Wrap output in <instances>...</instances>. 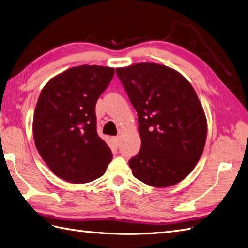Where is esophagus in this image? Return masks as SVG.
Returning <instances> with one entry per match:
<instances>
[{
  "label": "esophagus",
  "mask_w": 248,
  "mask_h": 248,
  "mask_svg": "<svg viewBox=\"0 0 248 248\" xmlns=\"http://www.w3.org/2000/svg\"><path fill=\"white\" fill-rule=\"evenodd\" d=\"M113 142H114V145L115 146H119V136H117V137H113Z\"/></svg>",
  "instance_id": "1"
}]
</instances>
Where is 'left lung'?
I'll return each instance as SVG.
<instances>
[{"label": "left lung", "instance_id": "8db88e82", "mask_svg": "<svg viewBox=\"0 0 248 248\" xmlns=\"http://www.w3.org/2000/svg\"><path fill=\"white\" fill-rule=\"evenodd\" d=\"M138 113L141 150L129 160L136 178L156 188L185 179L199 162L207 119L195 90L177 71L154 62L118 68Z\"/></svg>", "mask_w": 248, "mask_h": 248}]
</instances>
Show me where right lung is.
<instances>
[{
  "label": "right lung",
  "mask_w": 248,
  "mask_h": 248,
  "mask_svg": "<svg viewBox=\"0 0 248 248\" xmlns=\"http://www.w3.org/2000/svg\"><path fill=\"white\" fill-rule=\"evenodd\" d=\"M114 74L102 65H78L49 79L38 98L32 133L52 172L72 184L100 178L112 153L96 133L95 105Z\"/></svg>",
  "instance_id": "add662e5"
}]
</instances>
